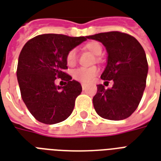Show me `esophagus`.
<instances>
[{
    "instance_id": "34e87169",
    "label": "esophagus",
    "mask_w": 161,
    "mask_h": 161,
    "mask_svg": "<svg viewBox=\"0 0 161 161\" xmlns=\"http://www.w3.org/2000/svg\"><path fill=\"white\" fill-rule=\"evenodd\" d=\"M82 88H83V90H85L86 89V84H82Z\"/></svg>"
}]
</instances>
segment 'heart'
Returning a JSON list of instances; mask_svg holds the SVG:
<instances>
[{
  "mask_svg": "<svg viewBox=\"0 0 161 161\" xmlns=\"http://www.w3.org/2000/svg\"><path fill=\"white\" fill-rule=\"evenodd\" d=\"M85 48L92 53L94 55L99 56L102 52V45L97 42H90L85 45ZM65 61L68 66H74L77 63V51L76 49H71L67 53L65 57ZM98 68L90 67V68H77L72 72V77L75 79L82 83H90L93 80L98 73Z\"/></svg>",
  "mask_w": 161,
  "mask_h": 161,
  "instance_id": "heart-1",
  "label": "heart"
}]
</instances>
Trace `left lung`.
I'll return each instance as SVG.
<instances>
[{"label": "left lung", "mask_w": 161, "mask_h": 161, "mask_svg": "<svg viewBox=\"0 0 161 161\" xmlns=\"http://www.w3.org/2000/svg\"><path fill=\"white\" fill-rule=\"evenodd\" d=\"M87 38L104 45L108 59L101 78L114 81L113 87L108 90L102 84L97 85L93 98L95 110L106 119H127L137 108L146 87L148 65L143 47L135 37L119 31L99 33Z\"/></svg>", "instance_id": "obj_1"}]
</instances>
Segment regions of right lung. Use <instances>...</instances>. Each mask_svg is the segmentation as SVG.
Returning <instances> with one entry per match:
<instances>
[{
	"mask_svg": "<svg viewBox=\"0 0 161 161\" xmlns=\"http://www.w3.org/2000/svg\"><path fill=\"white\" fill-rule=\"evenodd\" d=\"M86 40L87 36L43 34L25 44L19 57L18 82L25 104L39 122L59 123L72 113L82 86L64 72L65 57ZM56 77L68 82L65 86L55 84Z\"/></svg>",
	"mask_w": 161,
	"mask_h": 161,
	"instance_id": "1",
	"label": "right lung"
}]
</instances>
